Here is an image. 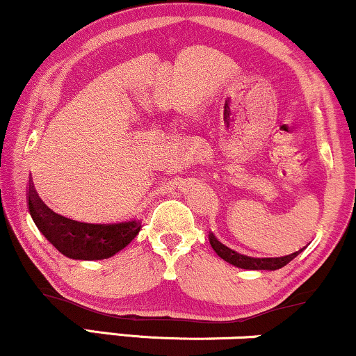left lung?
Listing matches in <instances>:
<instances>
[{"label":"left lung","instance_id":"obj_1","mask_svg":"<svg viewBox=\"0 0 356 356\" xmlns=\"http://www.w3.org/2000/svg\"><path fill=\"white\" fill-rule=\"evenodd\" d=\"M209 243H211V248L214 249V252H216L221 259H225L226 262H229V264L236 266V267H241V269H251V270H275V269H280V267L289 264V262H291L293 257L299 256V254L305 249V248H302L300 251L292 252V254H289V256H284V257L259 259V257L243 256V254L232 251V249L226 248L225 244L219 243V241L214 238L213 234L209 236Z\"/></svg>","mask_w":356,"mask_h":356}]
</instances>
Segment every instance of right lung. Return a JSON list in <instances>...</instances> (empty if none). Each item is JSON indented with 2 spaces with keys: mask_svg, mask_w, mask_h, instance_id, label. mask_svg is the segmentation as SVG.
I'll return each mask as SVG.
<instances>
[{
  "mask_svg": "<svg viewBox=\"0 0 356 356\" xmlns=\"http://www.w3.org/2000/svg\"><path fill=\"white\" fill-rule=\"evenodd\" d=\"M29 213L42 236L63 256L79 261H99L117 254L135 239L140 231V221L118 225H87L67 219L51 211L42 203L29 183Z\"/></svg>",
  "mask_w": 356,
  "mask_h": 356,
  "instance_id": "right-lung-1",
  "label": "right lung"
}]
</instances>
